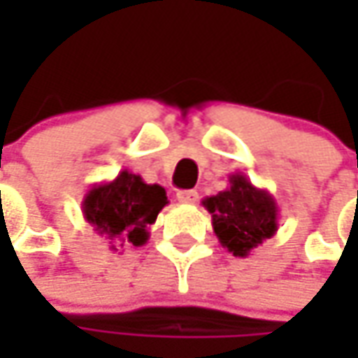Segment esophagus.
I'll list each match as a JSON object with an SVG mask.
<instances>
[{
	"label": "esophagus",
	"mask_w": 358,
	"mask_h": 358,
	"mask_svg": "<svg viewBox=\"0 0 358 358\" xmlns=\"http://www.w3.org/2000/svg\"><path fill=\"white\" fill-rule=\"evenodd\" d=\"M197 199H199V193H197V191H179V193H177V201H179V203L193 205V203H197Z\"/></svg>",
	"instance_id": "34e87169"
}]
</instances>
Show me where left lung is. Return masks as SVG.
I'll use <instances>...</instances> for the list:
<instances>
[{"instance_id":"obj_1","label":"left lung","mask_w":358,"mask_h":358,"mask_svg":"<svg viewBox=\"0 0 358 358\" xmlns=\"http://www.w3.org/2000/svg\"><path fill=\"white\" fill-rule=\"evenodd\" d=\"M203 207L211 213L219 243L235 257H247L279 229L275 197L255 187L243 173L229 175L227 189L205 197Z\"/></svg>"}]
</instances>
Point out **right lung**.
Returning a JSON list of instances; mask_svg holds the SVG:
<instances>
[{
    "label": "right lung",
    "mask_w": 358,
    "mask_h": 358,
    "mask_svg": "<svg viewBox=\"0 0 358 358\" xmlns=\"http://www.w3.org/2000/svg\"><path fill=\"white\" fill-rule=\"evenodd\" d=\"M167 193L157 183H145L141 175L121 171L113 181L95 183L81 201L83 219L103 237L111 251L141 247L149 227L167 205Z\"/></svg>",
    "instance_id": "right-lung-1"
}]
</instances>
